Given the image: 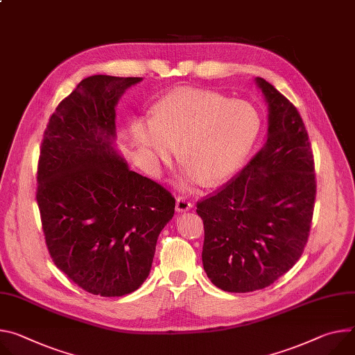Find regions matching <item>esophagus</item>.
<instances>
[{
  "mask_svg": "<svg viewBox=\"0 0 355 355\" xmlns=\"http://www.w3.org/2000/svg\"><path fill=\"white\" fill-rule=\"evenodd\" d=\"M192 208V202L187 198V197H178L177 198V204H175V209L178 212H185L188 209Z\"/></svg>",
  "mask_w": 355,
  "mask_h": 355,
  "instance_id": "1",
  "label": "esophagus"
}]
</instances>
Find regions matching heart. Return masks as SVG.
<instances>
[{"label": "heart", "instance_id": "1", "mask_svg": "<svg viewBox=\"0 0 355 355\" xmlns=\"http://www.w3.org/2000/svg\"><path fill=\"white\" fill-rule=\"evenodd\" d=\"M262 132V119L245 102L212 92L177 90L161 99L153 119L132 125L137 146L154 167L167 164L178 148L187 164L182 185L202 178L218 184L231 178L246 163Z\"/></svg>", "mask_w": 355, "mask_h": 355}]
</instances>
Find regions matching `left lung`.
<instances>
[{
  "instance_id": "1",
  "label": "left lung",
  "mask_w": 355,
  "mask_h": 355,
  "mask_svg": "<svg viewBox=\"0 0 355 355\" xmlns=\"http://www.w3.org/2000/svg\"><path fill=\"white\" fill-rule=\"evenodd\" d=\"M256 83L269 106L268 140L248 166L197 202L204 270L232 293L265 288L295 266L315 200L314 158L300 113L263 78Z\"/></svg>"
}]
</instances>
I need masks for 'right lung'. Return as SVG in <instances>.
<instances>
[{
	"label": "right lung",
	"instance_id": "add662e5",
	"mask_svg": "<svg viewBox=\"0 0 355 355\" xmlns=\"http://www.w3.org/2000/svg\"><path fill=\"white\" fill-rule=\"evenodd\" d=\"M141 78L94 75L63 99L44 132L37 202L53 263L92 295L119 297L147 279L175 200L113 148L116 105Z\"/></svg>",
	"mask_w": 355,
	"mask_h": 355
}]
</instances>
